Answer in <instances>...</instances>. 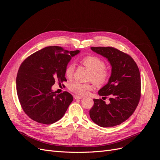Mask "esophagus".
<instances>
[{
    "mask_svg": "<svg viewBox=\"0 0 160 160\" xmlns=\"http://www.w3.org/2000/svg\"><path fill=\"white\" fill-rule=\"evenodd\" d=\"M74 98L75 99H81V98H83V97L78 96V95H74Z\"/></svg>",
    "mask_w": 160,
    "mask_h": 160,
    "instance_id": "34e87169",
    "label": "esophagus"
}]
</instances>
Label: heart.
<instances>
[{
	"label": "heart",
	"instance_id": "obj_1",
	"mask_svg": "<svg viewBox=\"0 0 160 160\" xmlns=\"http://www.w3.org/2000/svg\"><path fill=\"white\" fill-rule=\"evenodd\" d=\"M80 62L91 71L89 79L93 82L95 84L100 86L106 83L110 78V72L108 69L105 67L104 62L96 56H86L82 58ZM75 66L71 63L67 66L65 70V75L67 78H71L74 74ZM91 88L89 83H82L79 82H73L69 86V89L73 93L84 95Z\"/></svg>",
	"mask_w": 160,
	"mask_h": 160
}]
</instances>
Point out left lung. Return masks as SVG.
<instances>
[{
  "mask_svg": "<svg viewBox=\"0 0 160 160\" xmlns=\"http://www.w3.org/2000/svg\"><path fill=\"white\" fill-rule=\"evenodd\" d=\"M108 59L112 66L111 77L98 93L110 102L93 99L89 111L91 120L101 127H112L127 120L136 109L141 97V76L138 67L128 54L113 47H91Z\"/></svg>",
  "mask_w": 160,
  "mask_h": 160,
  "instance_id": "1",
  "label": "left lung"
}]
</instances>
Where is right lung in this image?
<instances>
[{
    "instance_id": "right-lung-1",
    "label": "right lung",
    "mask_w": 160,
    "mask_h": 160,
    "mask_svg": "<svg viewBox=\"0 0 160 160\" xmlns=\"http://www.w3.org/2000/svg\"><path fill=\"white\" fill-rule=\"evenodd\" d=\"M80 50L68 51L50 46L32 54L21 63L16 78V89L23 111L39 123L50 124L60 120L72 102L67 91L56 94L55 81H67L65 70L71 58Z\"/></svg>"
}]
</instances>
